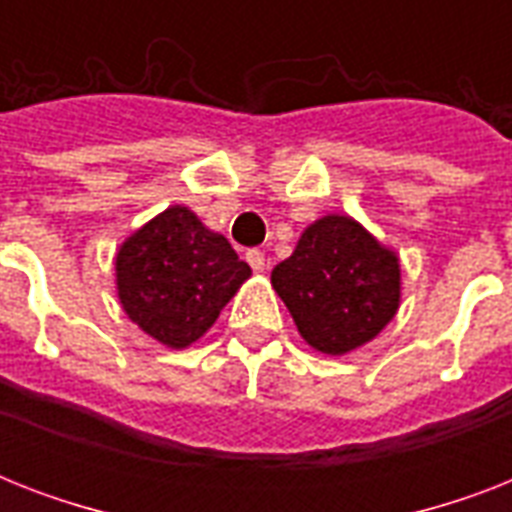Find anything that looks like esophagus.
<instances>
[{
	"label": "esophagus",
	"instance_id": "1",
	"mask_svg": "<svg viewBox=\"0 0 512 512\" xmlns=\"http://www.w3.org/2000/svg\"><path fill=\"white\" fill-rule=\"evenodd\" d=\"M247 263L252 265V271L263 273L265 271V255L260 249H249L247 252Z\"/></svg>",
	"mask_w": 512,
	"mask_h": 512
}]
</instances>
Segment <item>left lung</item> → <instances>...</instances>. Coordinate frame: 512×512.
<instances>
[{
	"label": "left lung",
	"mask_w": 512,
	"mask_h": 512,
	"mask_svg": "<svg viewBox=\"0 0 512 512\" xmlns=\"http://www.w3.org/2000/svg\"><path fill=\"white\" fill-rule=\"evenodd\" d=\"M271 284L300 337L327 356L372 342L401 305L396 249L337 212L300 233L295 252L271 271Z\"/></svg>",
	"instance_id": "8db88e82"
}]
</instances>
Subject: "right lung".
Instances as JSON below:
<instances>
[{
    "label": "right lung",
    "instance_id": "obj_1",
    "mask_svg": "<svg viewBox=\"0 0 512 512\" xmlns=\"http://www.w3.org/2000/svg\"><path fill=\"white\" fill-rule=\"evenodd\" d=\"M116 295L132 324L172 350L204 337L252 276L223 233L172 204L116 249Z\"/></svg>",
    "mask_w": 512,
    "mask_h": 512
}]
</instances>
